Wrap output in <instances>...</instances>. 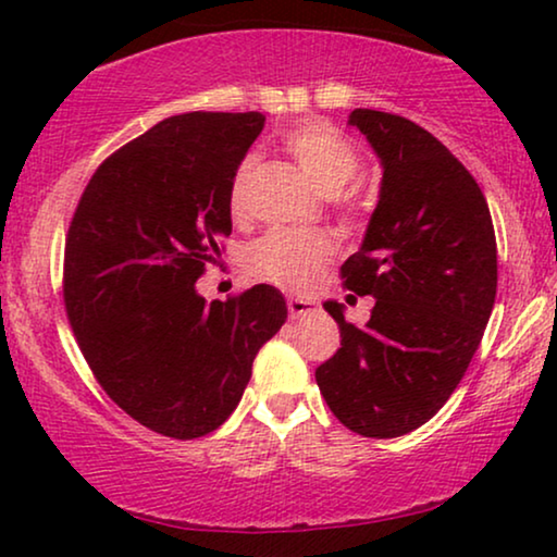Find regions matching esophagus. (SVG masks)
Returning a JSON list of instances; mask_svg holds the SVG:
<instances>
[{
    "mask_svg": "<svg viewBox=\"0 0 557 557\" xmlns=\"http://www.w3.org/2000/svg\"><path fill=\"white\" fill-rule=\"evenodd\" d=\"M286 304H288V314H292V319H299L304 314H311V311H317L314 301L299 299V296H288Z\"/></svg>",
    "mask_w": 557,
    "mask_h": 557,
    "instance_id": "esophagus-1",
    "label": "esophagus"
}]
</instances>
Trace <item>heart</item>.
Here are the masks:
<instances>
[{"instance_id": "1", "label": "heart", "mask_w": 557, "mask_h": 557, "mask_svg": "<svg viewBox=\"0 0 557 557\" xmlns=\"http://www.w3.org/2000/svg\"><path fill=\"white\" fill-rule=\"evenodd\" d=\"M284 149L296 159L301 172L324 195H337L360 172V154L337 128L322 121H304L284 134ZM256 159L246 157L235 170L227 189L233 215L248 208V189ZM342 210L352 212V200H342ZM332 256V240L322 231H288L273 227L246 250V265L253 276L284 286L288 292H307L314 286L322 265Z\"/></svg>"}]
</instances>
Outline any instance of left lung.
I'll return each mask as SVG.
<instances>
[{"instance_id": "left-lung-1", "label": "left lung", "mask_w": 557, "mask_h": 557, "mask_svg": "<svg viewBox=\"0 0 557 557\" xmlns=\"http://www.w3.org/2000/svg\"><path fill=\"white\" fill-rule=\"evenodd\" d=\"M349 126L370 141L383 182L342 278L375 307L357 326L342 304H324L342 347L317 368V385L349 431L395 438L461 383L497 296V240L476 180L436 136L372 109H355Z\"/></svg>"}]
</instances>
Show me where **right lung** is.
Wrapping results in <instances>:
<instances>
[{
    "instance_id": "obj_1",
    "label": "right lung",
    "mask_w": 557,
    "mask_h": 557,
    "mask_svg": "<svg viewBox=\"0 0 557 557\" xmlns=\"http://www.w3.org/2000/svg\"><path fill=\"white\" fill-rule=\"evenodd\" d=\"M265 116L193 111L151 126L90 177L65 240L73 334L109 398L170 438L227 421L286 322L278 288L205 301L195 281L233 231L227 189Z\"/></svg>"
}]
</instances>
